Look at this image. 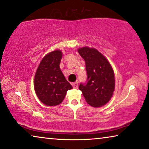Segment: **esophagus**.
<instances>
[{
    "label": "esophagus",
    "instance_id": "esophagus-1",
    "mask_svg": "<svg viewBox=\"0 0 149 149\" xmlns=\"http://www.w3.org/2000/svg\"><path fill=\"white\" fill-rule=\"evenodd\" d=\"M72 85L73 88L77 89V88H78V82H74V83H73L72 84Z\"/></svg>",
    "mask_w": 149,
    "mask_h": 149
}]
</instances>
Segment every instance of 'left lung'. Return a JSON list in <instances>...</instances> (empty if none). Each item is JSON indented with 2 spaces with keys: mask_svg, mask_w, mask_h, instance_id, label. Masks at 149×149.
Returning <instances> with one entry per match:
<instances>
[{
  "mask_svg": "<svg viewBox=\"0 0 149 149\" xmlns=\"http://www.w3.org/2000/svg\"><path fill=\"white\" fill-rule=\"evenodd\" d=\"M78 52L85 62L87 83L80 84L87 103L93 107H101L110 101L115 87V74L109 61L95 48L83 47Z\"/></svg>",
  "mask_w": 149,
  "mask_h": 149,
  "instance_id": "left-lung-1",
  "label": "left lung"
}]
</instances>
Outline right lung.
I'll return each mask as SVG.
<instances>
[{
	"label": "right lung",
	"mask_w": 149,
	"mask_h": 149,
	"mask_svg": "<svg viewBox=\"0 0 149 149\" xmlns=\"http://www.w3.org/2000/svg\"><path fill=\"white\" fill-rule=\"evenodd\" d=\"M62 58V51L58 49L49 52L40 61L34 75L36 94L42 104L49 107L62 103L67 91L72 89L60 70Z\"/></svg>",
	"instance_id": "obj_1"
}]
</instances>
